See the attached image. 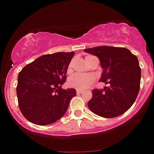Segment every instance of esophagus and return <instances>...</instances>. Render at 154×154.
Here are the masks:
<instances>
[{
  "instance_id": "34e87169",
  "label": "esophagus",
  "mask_w": 154,
  "mask_h": 154,
  "mask_svg": "<svg viewBox=\"0 0 154 154\" xmlns=\"http://www.w3.org/2000/svg\"><path fill=\"white\" fill-rule=\"evenodd\" d=\"M83 92H84V91H82V90H77V94H82Z\"/></svg>"
}]
</instances>
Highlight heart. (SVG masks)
<instances>
[{"label": "heart", "instance_id": "obj_1", "mask_svg": "<svg viewBox=\"0 0 154 154\" xmlns=\"http://www.w3.org/2000/svg\"><path fill=\"white\" fill-rule=\"evenodd\" d=\"M91 57H92L89 56L86 57L87 62H88ZM72 68H73V62H70L66 69L67 73H71ZM94 81V77L91 74L83 75V74L76 73L69 77L68 80V85L71 88H76L77 90H86L91 86Z\"/></svg>", "mask_w": 154, "mask_h": 154}]
</instances>
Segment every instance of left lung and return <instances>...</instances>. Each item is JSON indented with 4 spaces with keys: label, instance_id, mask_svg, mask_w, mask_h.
I'll return each mask as SVG.
<instances>
[{
    "label": "left lung",
    "instance_id": "obj_1",
    "mask_svg": "<svg viewBox=\"0 0 154 154\" xmlns=\"http://www.w3.org/2000/svg\"><path fill=\"white\" fill-rule=\"evenodd\" d=\"M84 51L98 57L103 69L99 81L110 85L109 88L92 91L88 108L104 118H115L125 113L140 91L141 69L136 56L125 48L106 45Z\"/></svg>",
    "mask_w": 154,
    "mask_h": 154
}]
</instances>
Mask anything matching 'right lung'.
I'll list each match as a JSON object with an SVG mask.
<instances>
[{
  "label": "right lung",
  "mask_w": 154,
  "mask_h": 154,
  "mask_svg": "<svg viewBox=\"0 0 154 154\" xmlns=\"http://www.w3.org/2000/svg\"><path fill=\"white\" fill-rule=\"evenodd\" d=\"M74 52L43 55L18 73L16 88L24 117L39 125L52 124L66 113L75 89H63L66 69Z\"/></svg>",
  "instance_id": "add662e5"
}]
</instances>
